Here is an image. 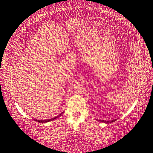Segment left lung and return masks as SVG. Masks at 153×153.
<instances>
[{
    "mask_svg": "<svg viewBox=\"0 0 153 153\" xmlns=\"http://www.w3.org/2000/svg\"><path fill=\"white\" fill-rule=\"evenodd\" d=\"M116 120V119H114V120H100V122H103V123H107V124H108V123H113V122H114Z\"/></svg>",
    "mask_w": 153,
    "mask_h": 153,
    "instance_id": "8db88e82",
    "label": "left lung"
}]
</instances>
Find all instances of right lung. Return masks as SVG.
<instances>
[{"label": "right lung", "mask_w": 153, "mask_h": 153, "mask_svg": "<svg viewBox=\"0 0 153 153\" xmlns=\"http://www.w3.org/2000/svg\"><path fill=\"white\" fill-rule=\"evenodd\" d=\"M59 116H61V114H59V116H57V117H56L53 118V119H46V120H37V119H35V120H36V121L39 122V123H47V122L51 121V120H55L56 119H57V118L59 117Z\"/></svg>", "instance_id": "1"}]
</instances>
